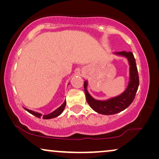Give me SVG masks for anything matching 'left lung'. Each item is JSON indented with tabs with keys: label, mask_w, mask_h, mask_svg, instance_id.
Instances as JSON below:
<instances>
[{
	"label": "left lung",
	"mask_w": 159,
	"mask_h": 159,
	"mask_svg": "<svg viewBox=\"0 0 159 159\" xmlns=\"http://www.w3.org/2000/svg\"><path fill=\"white\" fill-rule=\"evenodd\" d=\"M115 55L127 58L129 65V81L125 92L118 96L111 98L106 101L95 100L88 93V81H84V88L88 103L95 111L103 115L117 114L126 109L134 101L139 86V76L137 69L135 58L132 52H116Z\"/></svg>",
	"instance_id": "8db88e82"
}]
</instances>
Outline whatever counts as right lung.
Listing matches in <instances>:
<instances>
[{
    "label": "right lung",
    "instance_id": "add662e5",
    "mask_svg": "<svg viewBox=\"0 0 159 159\" xmlns=\"http://www.w3.org/2000/svg\"><path fill=\"white\" fill-rule=\"evenodd\" d=\"M66 101H65L64 103H63L62 105L60 107H58L57 109L55 110L53 112H51V114H47V115H43V116L42 114H40V113H38V112L33 111L27 109V108H25V109L27 111L30 113V114H31L34 115V116H35L37 117H38V118L43 117V119H50L55 118V117H57V116H59L60 114H61V113L64 111L65 106H66Z\"/></svg>",
    "mask_w": 159,
    "mask_h": 159
}]
</instances>
